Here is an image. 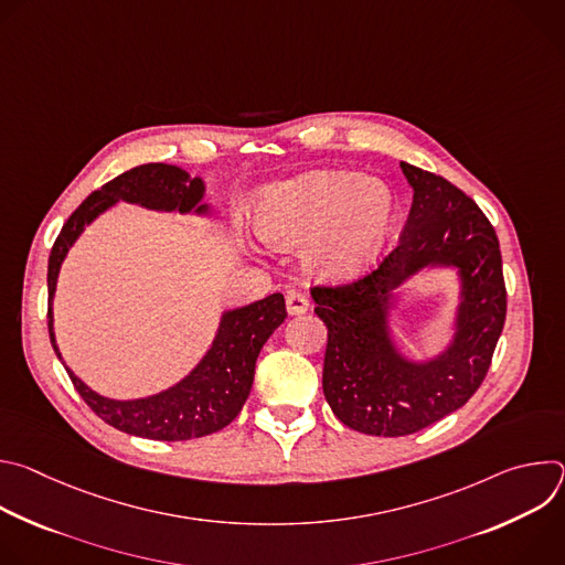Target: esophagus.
<instances>
[{
	"instance_id": "obj_1",
	"label": "esophagus",
	"mask_w": 565,
	"mask_h": 565,
	"mask_svg": "<svg viewBox=\"0 0 565 565\" xmlns=\"http://www.w3.org/2000/svg\"><path fill=\"white\" fill-rule=\"evenodd\" d=\"M308 308H310V301H308V297H306L303 292L290 290V292L286 295V310H288V315L297 317V315L308 312Z\"/></svg>"
}]
</instances>
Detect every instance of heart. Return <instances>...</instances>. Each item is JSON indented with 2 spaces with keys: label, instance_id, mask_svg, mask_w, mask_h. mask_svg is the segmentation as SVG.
I'll return each instance as SVG.
<instances>
[{
  "label": "heart",
  "instance_id": "b5f03b06",
  "mask_svg": "<svg viewBox=\"0 0 565 565\" xmlns=\"http://www.w3.org/2000/svg\"><path fill=\"white\" fill-rule=\"evenodd\" d=\"M395 199L380 181L358 172L321 170L259 192L253 225L275 250L303 248L312 277L347 281L358 277L391 232Z\"/></svg>",
  "mask_w": 565,
  "mask_h": 565
}]
</instances>
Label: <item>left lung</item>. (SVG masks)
I'll list each match as a JSON object with an SVG mask.
<instances>
[{
	"label": "left lung",
	"mask_w": 565,
	"mask_h": 565,
	"mask_svg": "<svg viewBox=\"0 0 565 565\" xmlns=\"http://www.w3.org/2000/svg\"><path fill=\"white\" fill-rule=\"evenodd\" d=\"M414 203L399 244L364 279L312 288L329 329L321 386L333 414L369 436H409L460 409L486 380L505 324L499 238L480 207L456 185L399 163ZM451 269L459 299L448 344L412 359L396 340V290L414 276Z\"/></svg>",
	"instance_id": "left-lung-1"
}]
</instances>
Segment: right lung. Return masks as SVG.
I'll return each instance as SVG.
<instances>
[{
  "mask_svg": "<svg viewBox=\"0 0 565 565\" xmlns=\"http://www.w3.org/2000/svg\"><path fill=\"white\" fill-rule=\"evenodd\" d=\"M205 181L185 170L166 163L138 166L98 192L89 194L64 223L49 257V335L57 360L64 364L53 331V297L60 268L79 234L118 201L140 205L153 212H179L194 216H214L212 203L203 201ZM286 319L281 292L259 301L227 308L221 312L214 340L199 364L170 388L136 399H116L100 395L79 380L66 364V373L107 425L149 440H192L227 427L246 405L255 380L257 358L268 338Z\"/></svg>",
  "mask_w": 565,
  "mask_h": 565,
  "instance_id": "right-lung-1",
  "label": "right lung"
}]
</instances>
